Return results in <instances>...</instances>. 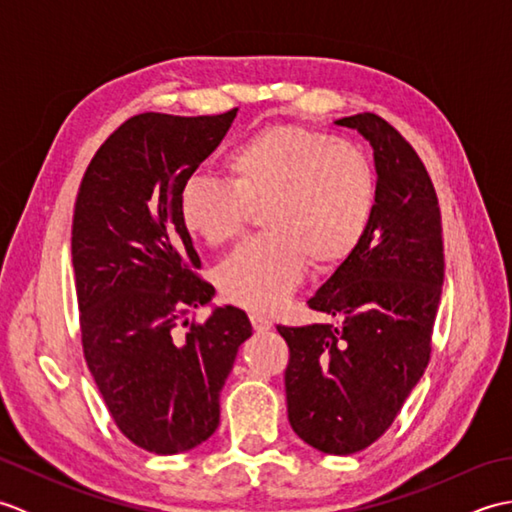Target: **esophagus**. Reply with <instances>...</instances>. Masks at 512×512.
Here are the masks:
<instances>
[{"label":"esophagus","mask_w":512,"mask_h":512,"mask_svg":"<svg viewBox=\"0 0 512 512\" xmlns=\"http://www.w3.org/2000/svg\"><path fill=\"white\" fill-rule=\"evenodd\" d=\"M250 323H253L255 332H268L270 328H273V321H270L268 317H264V314H259V312L250 314Z\"/></svg>","instance_id":"obj_1"}]
</instances>
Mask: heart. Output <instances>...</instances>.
<instances>
[{"instance_id":"1","label":"heart","mask_w":512,"mask_h":512,"mask_svg":"<svg viewBox=\"0 0 512 512\" xmlns=\"http://www.w3.org/2000/svg\"><path fill=\"white\" fill-rule=\"evenodd\" d=\"M228 180L191 173L178 195L184 228L222 246L262 209L266 235L237 246L217 268L226 299L277 310L314 266L339 264L374 220L378 182L361 149L299 125H270L226 158Z\"/></svg>"}]
</instances>
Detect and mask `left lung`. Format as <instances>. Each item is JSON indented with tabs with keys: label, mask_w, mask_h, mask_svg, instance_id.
I'll return each mask as SVG.
<instances>
[{
	"label": "left lung",
	"mask_w": 512,
	"mask_h": 512,
	"mask_svg": "<svg viewBox=\"0 0 512 512\" xmlns=\"http://www.w3.org/2000/svg\"><path fill=\"white\" fill-rule=\"evenodd\" d=\"M336 125L374 149V220L308 301L341 323L277 330L290 347V427L317 451L350 455L383 436L424 374L444 255L436 189L413 147L376 114Z\"/></svg>",
	"instance_id": "obj_1"
}]
</instances>
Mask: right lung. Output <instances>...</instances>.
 Here are the masks:
<instances>
[{
	"instance_id": "right-lung-1",
	"label": "right lung",
	"mask_w": 512,
	"mask_h": 512,
	"mask_svg": "<svg viewBox=\"0 0 512 512\" xmlns=\"http://www.w3.org/2000/svg\"><path fill=\"white\" fill-rule=\"evenodd\" d=\"M235 116L129 118L96 151L76 195L72 266L85 361L118 429L158 455L213 436L220 391L253 334L233 306H213L202 325L187 319L211 306L215 288L195 277L202 262L178 195Z\"/></svg>"
}]
</instances>
